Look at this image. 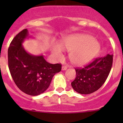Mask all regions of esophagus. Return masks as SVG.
I'll return each mask as SVG.
<instances>
[{
  "instance_id": "1",
  "label": "esophagus",
  "mask_w": 123,
  "mask_h": 123,
  "mask_svg": "<svg viewBox=\"0 0 123 123\" xmlns=\"http://www.w3.org/2000/svg\"><path fill=\"white\" fill-rule=\"evenodd\" d=\"M67 69V67H66V66H63V67H62V69L63 71H65V70H66Z\"/></svg>"
}]
</instances>
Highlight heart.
I'll list each match as a JSON object with an SVG mask.
<instances>
[{"mask_svg":"<svg viewBox=\"0 0 123 123\" xmlns=\"http://www.w3.org/2000/svg\"><path fill=\"white\" fill-rule=\"evenodd\" d=\"M63 50L69 52L68 56L74 65L83 66L95 58L100 50V45L92 36L74 34L64 37L60 45H54L52 49V56L55 59H61Z\"/></svg>","mask_w":123,"mask_h":123,"instance_id":"1","label":"heart"}]
</instances>
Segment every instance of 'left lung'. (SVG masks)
<instances>
[{
	"label": "left lung",
	"mask_w": 123,
	"mask_h": 123,
	"mask_svg": "<svg viewBox=\"0 0 123 123\" xmlns=\"http://www.w3.org/2000/svg\"><path fill=\"white\" fill-rule=\"evenodd\" d=\"M113 55L97 58L83 68H76V78L71 82L75 91L81 94L95 92L105 83L113 63Z\"/></svg>",
	"instance_id": "8db88e82"
}]
</instances>
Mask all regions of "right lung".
<instances>
[{"label":"right lung","mask_w":123,"mask_h":123,"mask_svg":"<svg viewBox=\"0 0 123 123\" xmlns=\"http://www.w3.org/2000/svg\"><path fill=\"white\" fill-rule=\"evenodd\" d=\"M29 36L27 29L19 32L11 42L8 49V68L19 89L25 94L40 95L49 87L53 76L62 69L61 64H51L44 56L29 54L23 43Z\"/></svg>","instance_id":"right-lung-1"}]
</instances>
